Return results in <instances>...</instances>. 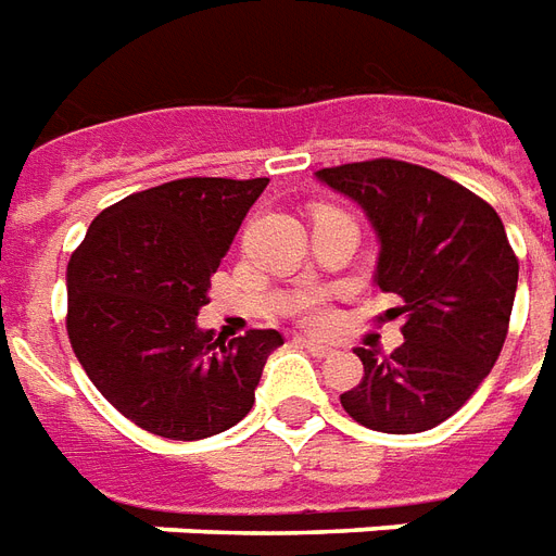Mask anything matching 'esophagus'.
Returning <instances> with one entry per match:
<instances>
[{"mask_svg":"<svg viewBox=\"0 0 556 556\" xmlns=\"http://www.w3.org/2000/svg\"><path fill=\"white\" fill-rule=\"evenodd\" d=\"M298 341L303 344V348H306V351L312 353V356H320V359H324V356H332V351H336L332 344H327V341L312 339V336H298Z\"/></svg>","mask_w":556,"mask_h":556,"instance_id":"obj_1","label":"esophagus"}]
</instances>
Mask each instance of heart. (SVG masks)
<instances>
[{"mask_svg":"<svg viewBox=\"0 0 556 556\" xmlns=\"http://www.w3.org/2000/svg\"><path fill=\"white\" fill-rule=\"evenodd\" d=\"M298 315L306 324H320V320L327 318V303H324V294L318 291H309V294H303L298 300Z\"/></svg>","mask_w":556,"mask_h":556,"instance_id":"obj_1","label":"heart"}]
</instances>
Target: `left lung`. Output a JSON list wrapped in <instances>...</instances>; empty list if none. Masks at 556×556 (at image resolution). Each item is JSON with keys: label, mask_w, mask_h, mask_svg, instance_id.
Returning a JSON list of instances; mask_svg holds the SVG:
<instances>
[{"label": "left lung", "mask_w": 556, "mask_h": 556, "mask_svg": "<svg viewBox=\"0 0 556 556\" xmlns=\"http://www.w3.org/2000/svg\"><path fill=\"white\" fill-rule=\"evenodd\" d=\"M315 176L365 212L380 241L374 282L404 298V344L386 359L356 348L365 374L341 394L344 413L380 433L442 425L486 380L507 339L519 262L501 217L454 179L394 159Z\"/></svg>", "instance_id": "obj_1"}]
</instances>
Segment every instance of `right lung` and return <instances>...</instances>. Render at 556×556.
<instances>
[{"label": "right lung", "mask_w": 556, "mask_h": 556, "mask_svg": "<svg viewBox=\"0 0 556 556\" xmlns=\"http://www.w3.org/2000/svg\"><path fill=\"white\" fill-rule=\"evenodd\" d=\"M267 179H176L93 217L67 265V336L117 413L194 442L238 425L256 401L277 330L220 339L197 315L212 274Z\"/></svg>", "instance_id": "obj_1"}]
</instances>
